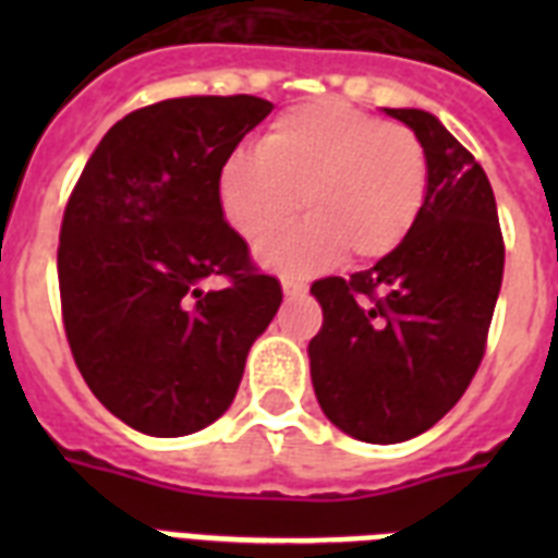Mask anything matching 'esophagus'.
<instances>
[{
	"label": "esophagus",
	"mask_w": 558,
	"mask_h": 558,
	"mask_svg": "<svg viewBox=\"0 0 558 558\" xmlns=\"http://www.w3.org/2000/svg\"><path fill=\"white\" fill-rule=\"evenodd\" d=\"M280 287H283V295H287V298H298V295H304V292H306L304 280L289 278V275H283V278H280Z\"/></svg>",
	"instance_id": "34e87169"
}]
</instances>
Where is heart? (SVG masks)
I'll use <instances>...</instances> for the list:
<instances>
[{
    "mask_svg": "<svg viewBox=\"0 0 558 558\" xmlns=\"http://www.w3.org/2000/svg\"><path fill=\"white\" fill-rule=\"evenodd\" d=\"M428 196V153L408 126L388 124L348 100H315L271 121L257 156L222 161V217L263 243L304 208V226L263 245V260L310 271L348 254L379 260L411 234Z\"/></svg>",
    "mask_w": 558,
    "mask_h": 558,
    "instance_id": "heart-1",
    "label": "heart"
}]
</instances>
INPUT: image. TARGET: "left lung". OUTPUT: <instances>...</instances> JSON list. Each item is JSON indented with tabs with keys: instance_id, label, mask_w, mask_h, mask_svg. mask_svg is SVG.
I'll return each mask as SVG.
<instances>
[{
	"instance_id": "left-lung-1",
	"label": "left lung",
	"mask_w": 558,
	"mask_h": 558,
	"mask_svg": "<svg viewBox=\"0 0 558 558\" xmlns=\"http://www.w3.org/2000/svg\"><path fill=\"white\" fill-rule=\"evenodd\" d=\"M428 153V196L411 234L376 266L313 283L318 405L365 442H402L458 405L486 353L504 280L493 185L475 156L423 109H385Z\"/></svg>"
}]
</instances>
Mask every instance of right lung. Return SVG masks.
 <instances>
[{
  "label": "right lung",
  "mask_w": 558,
  "mask_h": 558,
  "mask_svg": "<svg viewBox=\"0 0 558 558\" xmlns=\"http://www.w3.org/2000/svg\"><path fill=\"white\" fill-rule=\"evenodd\" d=\"M269 112L254 95L135 109L100 138L65 202V339L100 405L135 432L182 437L226 414L283 301L217 199L222 161ZM205 277L227 287L205 293Z\"/></svg>",
  "instance_id": "add662e5"
}]
</instances>
